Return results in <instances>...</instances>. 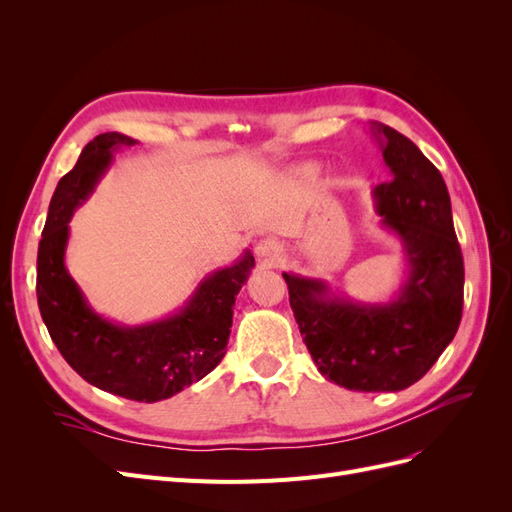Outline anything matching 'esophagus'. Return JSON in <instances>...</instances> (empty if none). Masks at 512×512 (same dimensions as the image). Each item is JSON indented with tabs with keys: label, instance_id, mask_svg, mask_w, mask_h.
<instances>
[{
	"label": "esophagus",
	"instance_id": "1",
	"mask_svg": "<svg viewBox=\"0 0 512 512\" xmlns=\"http://www.w3.org/2000/svg\"><path fill=\"white\" fill-rule=\"evenodd\" d=\"M280 254H282L280 245H277V243L271 241V239H262V241L256 243V256H258L262 262H275V260H280Z\"/></svg>",
	"mask_w": 512,
	"mask_h": 512
}]
</instances>
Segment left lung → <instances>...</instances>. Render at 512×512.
<instances>
[{"mask_svg": "<svg viewBox=\"0 0 512 512\" xmlns=\"http://www.w3.org/2000/svg\"><path fill=\"white\" fill-rule=\"evenodd\" d=\"M393 179L376 185L382 224L404 243L408 280L391 303L335 297L327 282L284 273L290 307L320 374L350 391H401L453 342L463 309V256L440 170L410 138L374 123Z\"/></svg>", "mask_w": 512, "mask_h": 512, "instance_id": "1", "label": "left lung"}]
</instances>
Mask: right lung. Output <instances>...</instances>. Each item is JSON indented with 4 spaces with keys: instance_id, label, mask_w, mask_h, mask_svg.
I'll use <instances>...</instances> for the list:
<instances>
[{
    "instance_id": "right-lung-1",
    "label": "right lung",
    "mask_w": 512,
    "mask_h": 512,
    "mask_svg": "<svg viewBox=\"0 0 512 512\" xmlns=\"http://www.w3.org/2000/svg\"><path fill=\"white\" fill-rule=\"evenodd\" d=\"M136 143L104 132L59 179L38 245L36 294L46 329L76 374L106 393L153 404L205 378L224 359L232 307L254 256L245 252L232 267L205 277L181 312L160 322L121 327L98 316L64 265L68 222L111 166L113 151Z\"/></svg>"
}]
</instances>
